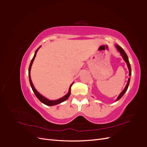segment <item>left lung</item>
<instances>
[{"label": "left lung", "mask_w": 147, "mask_h": 147, "mask_svg": "<svg viewBox=\"0 0 147 147\" xmlns=\"http://www.w3.org/2000/svg\"><path fill=\"white\" fill-rule=\"evenodd\" d=\"M116 47H117V48L118 49V51H119L120 53H121V55L122 56L123 59H124V61H125L126 63V64H127V67H128V69H129V76H131V65H130L129 62L128 57H127V55H126V53H125V51H124L123 50V49L121 47H120L119 45H116ZM129 82H130V77L129 78V79H128V82H127V84H126V87L124 88V90H123L121 93H120L118 97V98L117 99L116 101L118 100H119L120 98H121V97L124 94V93H125V92H126V91H127V88H128V86H129Z\"/></svg>", "instance_id": "1"}]
</instances>
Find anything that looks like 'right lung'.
<instances>
[{
	"mask_svg": "<svg viewBox=\"0 0 147 147\" xmlns=\"http://www.w3.org/2000/svg\"><path fill=\"white\" fill-rule=\"evenodd\" d=\"M40 48V47L36 51H35V54H34V57H33L32 59L31 60L30 64L29 67V78L30 84L31 88H32V91H33V92H34L35 95L36 96V97H37V98L39 99V100H40V101L41 102H42L43 104H45V105H48V106L55 105L59 104L61 103V102H64V101L66 100L67 99L69 98V96H70V88H71V86H72V84H73V83H72V84H71V85L70 86V88H69V92H68L67 94L65 96H64V97H61V98H60V99H57V100H49V99H48L45 98V97H43L42 95H41V94H40V93H39V92H38L36 90H35V88H34V85H33V83H32V80H31V78H30V72L31 66H32V65L33 61H34V59H35V56H36L37 52L38 50V49H39Z\"/></svg>",
	"mask_w": 147,
	"mask_h": 147,
	"instance_id": "right-lung-1",
	"label": "right lung"
}]
</instances>
